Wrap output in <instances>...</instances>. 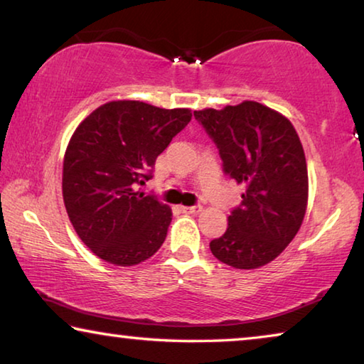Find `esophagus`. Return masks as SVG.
Instances as JSON below:
<instances>
[{
	"label": "esophagus",
	"instance_id": "1",
	"mask_svg": "<svg viewBox=\"0 0 364 364\" xmlns=\"http://www.w3.org/2000/svg\"><path fill=\"white\" fill-rule=\"evenodd\" d=\"M181 210L184 213H199L202 212V205H193V207H181Z\"/></svg>",
	"mask_w": 364,
	"mask_h": 364
}]
</instances>
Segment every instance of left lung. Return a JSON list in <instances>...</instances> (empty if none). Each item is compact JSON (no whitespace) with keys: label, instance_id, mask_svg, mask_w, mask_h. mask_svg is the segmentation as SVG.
Here are the masks:
<instances>
[{"label":"left lung","instance_id":"1","mask_svg":"<svg viewBox=\"0 0 364 364\" xmlns=\"http://www.w3.org/2000/svg\"><path fill=\"white\" fill-rule=\"evenodd\" d=\"M217 144L223 168L244 186L242 202L228 217L212 254L236 269L264 267L281 255L304 221L308 170L294 125L257 101L194 110Z\"/></svg>","mask_w":364,"mask_h":364}]
</instances>
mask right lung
Listing matches in <instances>:
<instances>
[{
  "mask_svg": "<svg viewBox=\"0 0 364 364\" xmlns=\"http://www.w3.org/2000/svg\"><path fill=\"white\" fill-rule=\"evenodd\" d=\"M191 117V109L119 100L95 109L73 132L64 154V205L101 260L133 267L164 244L171 208L136 186L149 180L157 156Z\"/></svg>",
  "mask_w": 364,
  "mask_h": 364,
  "instance_id": "right-lung-1",
  "label": "right lung"
}]
</instances>
